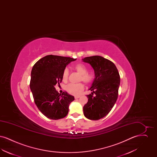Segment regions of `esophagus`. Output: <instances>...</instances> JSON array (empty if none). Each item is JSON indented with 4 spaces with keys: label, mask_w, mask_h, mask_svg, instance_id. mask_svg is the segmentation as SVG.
<instances>
[{
    "label": "esophagus",
    "mask_w": 157,
    "mask_h": 157,
    "mask_svg": "<svg viewBox=\"0 0 157 157\" xmlns=\"http://www.w3.org/2000/svg\"><path fill=\"white\" fill-rule=\"evenodd\" d=\"M79 98H80V96H75V99H78Z\"/></svg>",
    "instance_id": "obj_1"
}]
</instances>
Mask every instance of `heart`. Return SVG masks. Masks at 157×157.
<instances>
[{"label": "heart", "instance_id": "b5f03b06", "mask_svg": "<svg viewBox=\"0 0 157 157\" xmlns=\"http://www.w3.org/2000/svg\"><path fill=\"white\" fill-rule=\"evenodd\" d=\"M75 71L80 74L79 81H82L85 84H90L94 81L95 75L93 72H88L86 67L82 63L76 64L74 67ZM69 76V70L67 68L65 69L62 74V79L63 81H67ZM84 89V86L82 83H69L68 84L66 90L67 92L74 95H79Z\"/></svg>", "mask_w": 157, "mask_h": 157}]
</instances>
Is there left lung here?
Returning a JSON list of instances; mask_svg holds the SVG:
<instances>
[{
  "instance_id": "1",
  "label": "left lung",
  "mask_w": 157,
  "mask_h": 157,
  "mask_svg": "<svg viewBox=\"0 0 157 157\" xmlns=\"http://www.w3.org/2000/svg\"><path fill=\"white\" fill-rule=\"evenodd\" d=\"M82 60L93 67L95 78L87 95L88 101L83 108V114L90 120L105 117L115 104L120 85V76L115 64L100 56L86 57Z\"/></svg>"
}]
</instances>
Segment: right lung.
<instances>
[{
    "mask_svg": "<svg viewBox=\"0 0 157 157\" xmlns=\"http://www.w3.org/2000/svg\"><path fill=\"white\" fill-rule=\"evenodd\" d=\"M76 59L56 55H47L33 65L31 71L30 88L38 109L51 120L65 117L69 105L75 98L63 92L62 94L55 86L62 81V74L70 62Z\"/></svg>",
    "mask_w": 157,
    "mask_h": 157,
    "instance_id": "right-lung-1",
    "label": "right lung"
}]
</instances>
